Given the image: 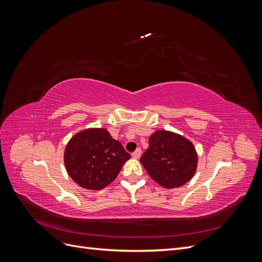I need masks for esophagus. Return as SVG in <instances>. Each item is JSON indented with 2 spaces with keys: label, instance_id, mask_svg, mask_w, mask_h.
Wrapping results in <instances>:
<instances>
[{
  "label": "esophagus",
  "instance_id": "34e87169",
  "mask_svg": "<svg viewBox=\"0 0 262 262\" xmlns=\"http://www.w3.org/2000/svg\"><path fill=\"white\" fill-rule=\"evenodd\" d=\"M141 154H142V150H141V148H138L136 152L134 153H132V157L133 158H136V160H138V158H140L141 157Z\"/></svg>",
  "mask_w": 262,
  "mask_h": 262
}]
</instances>
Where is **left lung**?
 Returning a JSON list of instances; mask_svg holds the SVG:
<instances>
[{
  "instance_id": "1",
  "label": "left lung",
  "mask_w": 262,
  "mask_h": 262,
  "mask_svg": "<svg viewBox=\"0 0 262 262\" xmlns=\"http://www.w3.org/2000/svg\"><path fill=\"white\" fill-rule=\"evenodd\" d=\"M141 164L154 181L166 189L186 185L195 173L198 154L191 141L178 133L157 130L148 140Z\"/></svg>"
}]
</instances>
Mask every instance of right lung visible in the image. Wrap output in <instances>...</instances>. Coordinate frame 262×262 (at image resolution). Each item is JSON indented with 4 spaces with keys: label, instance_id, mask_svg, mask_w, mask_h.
Instances as JSON below:
<instances>
[{
    "label": "right lung",
    "instance_id": "1",
    "mask_svg": "<svg viewBox=\"0 0 262 262\" xmlns=\"http://www.w3.org/2000/svg\"><path fill=\"white\" fill-rule=\"evenodd\" d=\"M130 157L106 129L90 128L77 132L68 142L64 165L69 176L78 186L100 190L117 178Z\"/></svg>",
    "mask_w": 262,
    "mask_h": 262
}]
</instances>
